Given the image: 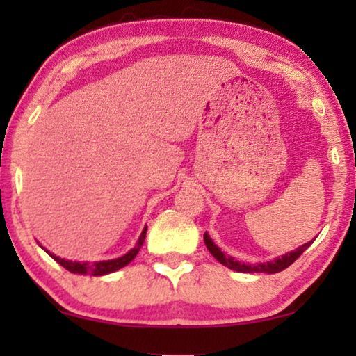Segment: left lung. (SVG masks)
<instances>
[{"label":"left lung","instance_id":"left-lung-1","mask_svg":"<svg viewBox=\"0 0 356 356\" xmlns=\"http://www.w3.org/2000/svg\"><path fill=\"white\" fill-rule=\"evenodd\" d=\"M204 243H206V246H207V250L212 252V256L216 259V261L218 262H221L222 265H226L227 268H231V270H236V272H240V273H268V275H272V273H278V272H282V270H286L289 265H292L295 261H297V259L303 254V252L309 248V245L312 243V242H308V243H305V245H301L300 248H297L295 251H291V252H287V254H284V256H281V257H276V259H273V261H270V262H267V264H245V262H238V261H236V259L234 257H229V256H226L225 252H222L218 246H216L213 242H212V238H210L209 236H207V232L204 234Z\"/></svg>","mask_w":356,"mask_h":356}]
</instances>
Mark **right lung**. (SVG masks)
<instances>
[{
  "mask_svg": "<svg viewBox=\"0 0 356 356\" xmlns=\"http://www.w3.org/2000/svg\"><path fill=\"white\" fill-rule=\"evenodd\" d=\"M146 232H147V226H144L143 232L140 238H138V243L135 245V248H131L127 254L120 256L118 259H110V261H99V262H72V261H65V259L58 257L55 254H50L58 264H61L65 270H69L70 273H78V275H91V276H102V275H108L116 272V270L125 267V265L130 264L134 259L136 257L138 251L141 250V246L144 243V238H146Z\"/></svg>",
  "mask_w": 356,
  "mask_h": 356,
  "instance_id": "add662e5",
  "label": "right lung"
}]
</instances>
